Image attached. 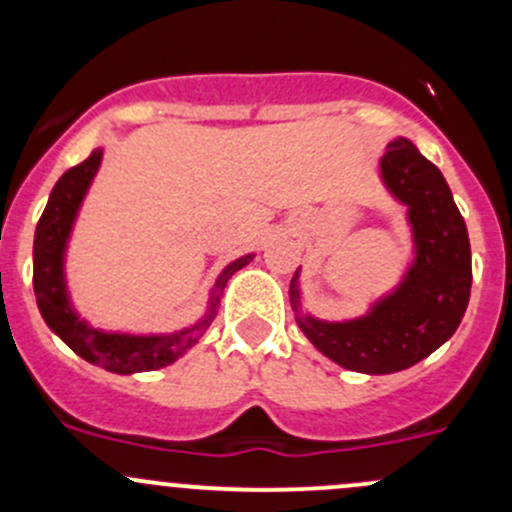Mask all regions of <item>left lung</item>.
Returning <instances> with one entry per match:
<instances>
[{
    "label": "left lung",
    "mask_w": 512,
    "mask_h": 512,
    "mask_svg": "<svg viewBox=\"0 0 512 512\" xmlns=\"http://www.w3.org/2000/svg\"><path fill=\"white\" fill-rule=\"evenodd\" d=\"M386 193L406 208L411 262L401 282L361 317L329 322L302 304L299 267L289 304L299 329L327 359L359 374L409 369L453 337L471 297V242L441 170L409 138L389 141L379 160Z\"/></svg>",
    "instance_id": "8db88e82"
}]
</instances>
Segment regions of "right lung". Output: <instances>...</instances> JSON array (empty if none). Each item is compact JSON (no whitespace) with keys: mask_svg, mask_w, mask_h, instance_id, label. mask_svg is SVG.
Segmentation results:
<instances>
[{"mask_svg":"<svg viewBox=\"0 0 512 512\" xmlns=\"http://www.w3.org/2000/svg\"><path fill=\"white\" fill-rule=\"evenodd\" d=\"M103 148H94L84 163L74 165L56 180L44 213L34 232V294L46 327L74 349L81 359L113 374H138V371H156L173 364L190 347L203 339L208 327L218 314L225 285L237 270L252 262L250 255L232 260L215 280L208 294V307L198 322L170 334H131L98 329L81 319L76 312L66 282V250H69L71 232L84 205L86 193L101 168Z\"/></svg>","mask_w":512,"mask_h":512,"instance_id":"right-lung-1","label":"right lung"}]
</instances>
